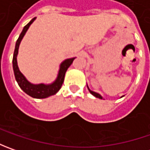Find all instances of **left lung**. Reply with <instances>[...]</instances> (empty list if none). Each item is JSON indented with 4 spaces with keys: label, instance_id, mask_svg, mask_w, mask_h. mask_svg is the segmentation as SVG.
<instances>
[{
    "label": "left lung",
    "instance_id": "left-lung-1",
    "mask_svg": "<svg viewBox=\"0 0 150 150\" xmlns=\"http://www.w3.org/2000/svg\"><path fill=\"white\" fill-rule=\"evenodd\" d=\"M88 90H89V92L91 94H93V95L94 96V97H96V98H100V99H103V97H102L99 93H95V92H93V91L90 90L88 87Z\"/></svg>",
    "mask_w": 150,
    "mask_h": 150
}]
</instances>
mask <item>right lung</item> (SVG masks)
Returning a JSON list of instances; mask_svg holds the SVG:
<instances>
[{
    "mask_svg": "<svg viewBox=\"0 0 150 150\" xmlns=\"http://www.w3.org/2000/svg\"><path fill=\"white\" fill-rule=\"evenodd\" d=\"M37 17H34L33 19L30 21V22L28 24H26L24 26L22 32L20 34L19 38L17 39L16 42V47H15L14 54H13V59H12V65H13V71H14V75L16 80L17 82L18 85L20 86V88L23 90L26 94L31 96L34 98H46L47 97H50L52 95L56 94L59 90L61 87L62 85V83L64 81V77H65V73L69 67L71 66L73 60L75 59V57L72 58H68L64 60L60 65V68L58 71L57 77L56 78L54 82L51 84H33L31 83L26 78L25 76L20 72L19 67L17 65V60H16V57L18 54V49H19V46H20L21 42L22 40L23 37L25 36L26 31L28 30L29 26L32 25V23L36 20Z\"/></svg>",
    "mask_w": 150,
    "mask_h": 150,
    "instance_id": "right-lung-1",
    "label": "right lung"
}]
</instances>
